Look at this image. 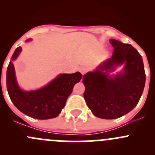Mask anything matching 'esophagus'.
Listing matches in <instances>:
<instances>
[{"label": "esophagus", "mask_w": 155, "mask_h": 155, "mask_svg": "<svg viewBox=\"0 0 155 155\" xmlns=\"http://www.w3.org/2000/svg\"><path fill=\"white\" fill-rule=\"evenodd\" d=\"M80 72H81V73H82V75L85 74V73H86L87 72V69L85 68H80Z\"/></svg>", "instance_id": "obj_1"}]
</instances>
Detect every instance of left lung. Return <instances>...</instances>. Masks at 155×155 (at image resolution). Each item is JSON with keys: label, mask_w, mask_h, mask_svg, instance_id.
<instances>
[{"label": "left lung", "mask_w": 155, "mask_h": 155, "mask_svg": "<svg viewBox=\"0 0 155 155\" xmlns=\"http://www.w3.org/2000/svg\"><path fill=\"white\" fill-rule=\"evenodd\" d=\"M110 43L114 47L112 58L82 79L87 106L95 116L104 119H115L130 112L140 101L145 83L144 64L138 51L118 40ZM123 63L122 73L108 76V71Z\"/></svg>", "instance_id": "obj_1"}]
</instances>
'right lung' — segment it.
<instances>
[{"label":"right lung","mask_w":155,"mask_h":155,"mask_svg":"<svg viewBox=\"0 0 155 155\" xmlns=\"http://www.w3.org/2000/svg\"><path fill=\"white\" fill-rule=\"evenodd\" d=\"M21 51V47L17 48L11 61L15 60ZM82 77L79 72L61 74L43 88L24 91L17 84L13 64L10 61L7 70V88L10 100L18 110L31 118L49 119L61 113L73 86Z\"/></svg>","instance_id":"add662e5"}]
</instances>
